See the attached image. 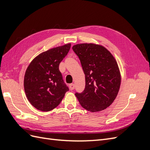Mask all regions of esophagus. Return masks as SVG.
Listing matches in <instances>:
<instances>
[{"instance_id": "esophagus-1", "label": "esophagus", "mask_w": 150, "mask_h": 150, "mask_svg": "<svg viewBox=\"0 0 150 150\" xmlns=\"http://www.w3.org/2000/svg\"><path fill=\"white\" fill-rule=\"evenodd\" d=\"M69 88L71 90H73L74 89V84H69Z\"/></svg>"}]
</instances>
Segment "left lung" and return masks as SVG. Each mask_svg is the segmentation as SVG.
Segmentation results:
<instances>
[{
    "instance_id": "obj_1",
    "label": "left lung",
    "mask_w": 150,
    "mask_h": 150,
    "mask_svg": "<svg viewBox=\"0 0 150 150\" xmlns=\"http://www.w3.org/2000/svg\"><path fill=\"white\" fill-rule=\"evenodd\" d=\"M72 50L81 61L86 81L84 90L76 93V96L86 110H105L114 101L120 88L121 74L116 59L100 45L79 44Z\"/></svg>"
}]
</instances>
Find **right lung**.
Here are the masks:
<instances>
[{
    "label": "right lung",
    "mask_w": 150,
    "mask_h": 150,
    "mask_svg": "<svg viewBox=\"0 0 150 150\" xmlns=\"http://www.w3.org/2000/svg\"><path fill=\"white\" fill-rule=\"evenodd\" d=\"M70 48L69 43L42 52L27 68L25 93L29 101L38 110L49 111L56 108L69 90L59 66Z\"/></svg>",
    "instance_id": "add662e5"
}]
</instances>
